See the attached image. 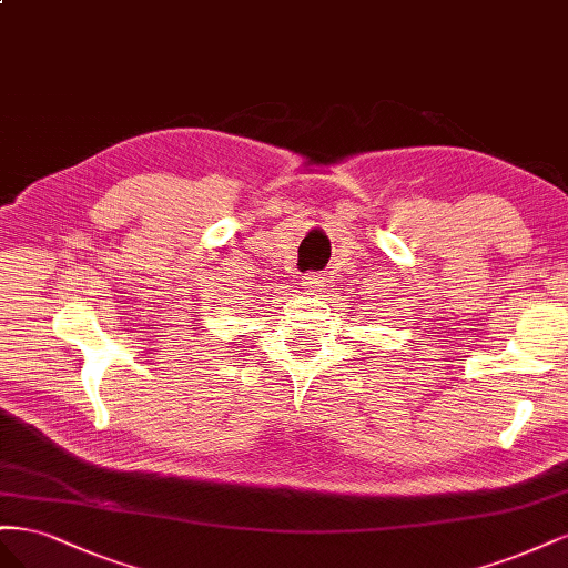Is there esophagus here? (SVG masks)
Masks as SVG:
<instances>
[{"label": "esophagus", "mask_w": 568, "mask_h": 568, "mask_svg": "<svg viewBox=\"0 0 568 568\" xmlns=\"http://www.w3.org/2000/svg\"><path fill=\"white\" fill-rule=\"evenodd\" d=\"M304 278V285L314 290V293H321V287H326V278H323V273H306L302 275Z\"/></svg>", "instance_id": "obj_1"}]
</instances>
